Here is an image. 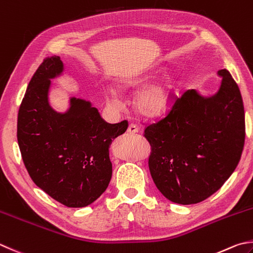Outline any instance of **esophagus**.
Returning <instances> with one entry per match:
<instances>
[{
	"mask_svg": "<svg viewBox=\"0 0 253 253\" xmlns=\"http://www.w3.org/2000/svg\"><path fill=\"white\" fill-rule=\"evenodd\" d=\"M137 132H139V127H137L135 125H133V123L128 125L127 133H130V134H135V133H137Z\"/></svg>",
	"mask_w": 253,
	"mask_h": 253,
	"instance_id": "obj_1",
	"label": "esophagus"
}]
</instances>
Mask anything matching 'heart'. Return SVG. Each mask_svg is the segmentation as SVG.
<instances>
[{
    "label": "heart",
    "instance_id": "b5f03b06",
    "mask_svg": "<svg viewBox=\"0 0 253 253\" xmlns=\"http://www.w3.org/2000/svg\"><path fill=\"white\" fill-rule=\"evenodd\" d=\"M147 75H131L121 79L118 85L121 90H131L141 87L149 82ZM175 87L169 78L149 85L139 93L136 98V107L139 111L147 117H157L168 112L173 106ZM106 98L110 102H118V94L113 89H108Z\"/></svg>",
    "mask_w": 253,
    "mask_h": 253
}]
</instances>
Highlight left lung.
I'll list each match as a JSON object with an SVG mask.
<instances>
[{
	"label": "left lung",
	"mask_w": 253,
	"mask_h": 253,
	"mask_svg": "<svg viewBox=\"0 0 253 253\" xmlns=\"http://www.w3.org/2000/svg\"><path fill=\"white\" fill-rule=\"evenodd\" d=\"M211 96L187 90L169 113L145 128L152 146L149 168L169 201L192 205L211 196L236 169L246 137L239 87L226 69Z\"/></svg>",
	"instance_id": "obj_1"
}]
</instances>
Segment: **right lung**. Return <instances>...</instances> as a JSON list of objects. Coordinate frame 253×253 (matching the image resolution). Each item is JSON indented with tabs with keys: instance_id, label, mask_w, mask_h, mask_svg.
<instances>
[{
	"instance_id": "add662e5",
	"label": "right lung",
	"mask_w": 253,
	"mask_h": 253,
	"mask_svg": "<svg viewBox=\"0 0 253 253\" xmlns=\"http://www.w3.org/2000/svg\"><path fill=\"white\" fill-rule=\"evenodd\" d=\"M59 56L44 59L18 110L17 142L38 187L67 207H85L101 196L112 176L109 149L127 121L110 125L87 100L71 97L65 112L49 103L51 79L63 75Z\"/></svg>"
}]
</instances>
